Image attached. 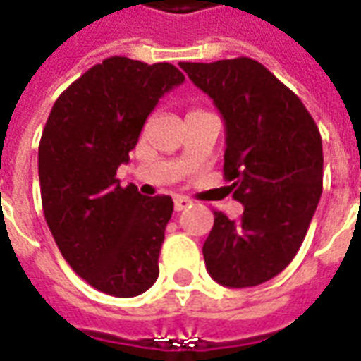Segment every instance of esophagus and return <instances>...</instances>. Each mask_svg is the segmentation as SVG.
Wrapping results in <instances>:
<instances>
[{
    "instance_id": "1",
    "label": "esophagus",
    "mask_w": 361,
    "mask_h": 361,
    "mask_svg": "<svg viewBox=\"0 0 361 361\" xmlns=\"http://www.w3.org/2000/svg\"><path fill=\"white\" fill-rule=\"evenodd\" d=\"M189 205H191V201H189L188 197H176V199H173V209H176L178 213H180V211H185Z\"/></svg>"
}]
</instances>
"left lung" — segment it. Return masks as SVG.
I'll return each mask as SVG.
<instances>
[{"mask_svg": "<svg viewBox=\"0 0 361 361\" xmlns=\"http://www.w3.org/2000/svg\"><path fill=\"white\" fill-rule=\"evenodd\" d=\"M224 121V180L244 205L215 211L203 244L209 276L224 287L276 277L299 252L322 193L321 133L301 99L252 58L180 62Z\"/></svg>", "mask_w": 361, "mask_h": 361, "instance_id": "obj_1", "label": "left lung"}]
</instances>
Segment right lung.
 <instances>
[{
    "label": "right lung",
    "mask_w": 361,
    "mask_h": 361,
    "mask_svg": "<svg viewBox=\"0 0 361 361\" xmlns=\"http://www.w3.org/2000/svg\"><path fill=\"white\" fill-rule=\"evenodd\" d=\"M183 80L168 62L105 58L58 97L40 137V197L58 250L113 297L145 293L160 274L172 197H145L115 176L160 97Z\"/></svg>",
    "instance_id": "right-lung-1"
}]
</instances>
